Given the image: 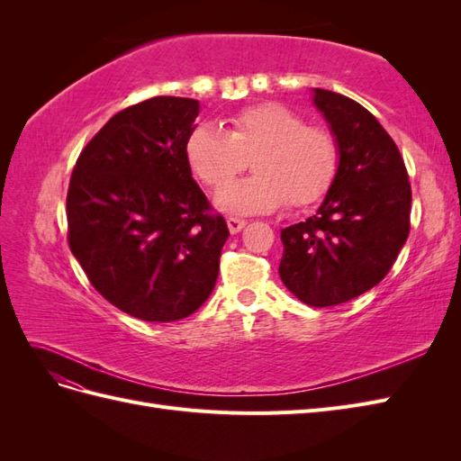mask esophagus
Segmentation results:
<instances>
[{
  "instance_id": "1",
  "label": "esophagus",
  "mask_w": 461,
  "mask_h": 461,
  "mask_svg": "<svg viewBox=\"0 0 461 461\" xmlns=\"http://www.w3.org/2000/svg\"><path fill=\"white\" fill-rule=\"evenodd\" d=\"M227 225H229L230 234H236V232H240L246 227V221L239 219V217H229L227 219Z\"/></svg>"
}]
</instances>
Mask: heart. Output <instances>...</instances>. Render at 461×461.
Listing matches in <instances>:
<instances>
[{
	"instance_id": "obj_1",
	"label": "heart",
	"mask_w": 461,
	"mask_h": 461,
	"mask_svg": "<svg viewBox=\"0 0 461 461\" xmlns=\"http://www.w3.org/2000/svg\"><path fill=\"white\" fill-rule=\"evenodd\" d=\"M225 131L200 122L185 142L190 171L209 188L219 190L253 159L254 177L217 194L215 203L230 213L275 212L317 203L339 171L334 136L281 104H256L236 111Z\"/></svg>"
}]
</instances>
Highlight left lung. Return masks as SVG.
<instances>
[{
    "instance_id": "1",
    "label": "left lung",
    "mask_w": 461,
    "mask_h": 461,
    "mask_svg": "<svg viewBox=\"0 0 461 461\" xmlns=\"http://www.w3.org/2000/svg\"><path fill=\"white\" fill-rule=\"evenodd\" d=\"M313 105L339 146V171L317 213L281 230L278 275L313 308L344 303L379 285L410 234L411 188L393 138L342 94L313 88Z\"/></svg>"
}]
</instances>
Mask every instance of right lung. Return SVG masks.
Returning a JSON list of instances; mask_svg holds the SVG:
<instances>
[{"instance_id":"1","label":"right lung","mask_w":461,"mask_h":461,"mask_svg":"<svg viewBox=\"0 0 461 461\" xmlns=\"http://www.w3.org/2000/svg\"><path fill=\"white\" fill-rule=\"evenodd\" d=\"M198 113V100L175 95L122 109L71 175V252L92 286L136 319H185L215 288L229 229L185 158Z\"/></svg>"}]
</instances>
